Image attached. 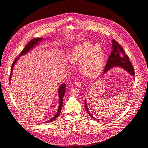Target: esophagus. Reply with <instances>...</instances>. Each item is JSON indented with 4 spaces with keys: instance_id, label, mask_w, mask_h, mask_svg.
Segmentation results:
<instances>
[{
    "instance_id": "obj_1",
    "label": "esophagus",
    "mask_w": 148,
    "mask_h": 148,
    "mask_svg": "<svg viewBox=\"0 0 148 148\" xmlns=\"http://www.w3.org/2000/svg\"><path fill=\"white\" fill-rule=\"evenodd\" d=\"M75 84L76 86H77L78 87H80L82 86V83L80 82H75Z\"/></svg>"
}]
</instances>
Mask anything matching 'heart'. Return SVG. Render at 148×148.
<instances>
[{"label": "heart", "mask_w": 148, "mask_h": 148, "mask_svg": "<svg viewBox=\"0 0 148 148\" xmlns=\"http://www.w3.org/2000/svg\"><path fill=\"white\" fill-rule=\"evenodd\" d=\"M68 58L72 64L79 63V69L83 75L92 77L102 69L105 56L100 45L83 42L71 50Z\"/></svg>", "instance_id": "1"}]
</instances>
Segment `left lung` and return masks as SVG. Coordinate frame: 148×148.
<instances>
[{"label": "left lung", "mask_w": 148, "mask_h": 148, "mask_svg": "<svg viewBox=\"0 0 148 148\" xmlns=\"http://www.w3.org/2000/svg\"><path fill=\"white\" fill-rule=\"evenodd\" d=\"M113 42V51L111 53V54L108 58V62L106 65V68L104 69V73H106L107 71L110 69L113 66H119L122 68L124 69L133 77L135 75V71L134 67L132 65V63L129 61V57L125 53V51L123 48L119 44V43L115 41L114 39L112 40ZM85 107L89 115H90L92 118L96 120V119L93 117L89 113L88 109L86 106V100H85Z\"/></svg>", "instance_id": "1"}]
</instances>
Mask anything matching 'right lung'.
I'll return each instance as SVG.
<instances>
[{"label": "right lung", "instance_id": "add662e5", "mask_svg": "<svg viewBox=\"0 0 148 148\" xmlns=\"http://www.w3.org/2000/svg\"><path fill=\"white\" fill-rule=\"evenodd\" d=\"M42 38H34L32 40H31L27 44V45L25 47V48L23 49V50L21 51L20 53L19 56H23L25 54H26L27 53H28L29 51L31 49H32L34 46L37 44L39 42H40L42 40ZM19 57H17L15 58V59L14 60L13 63L12 64V68H11V71H10V77H9V80H10L11 78V75H12V71H13V68L14 67V64L16 63V62L17 61V60L19 59ZM65 87H66V84H63L61 85L59 89V108H58V110L56 112V114L54 115V116L51 118V119L47 121V122H50V121H53L54 120L57 118V117L60 114V112L61 110L62 109V106H63V98L65 93ZM46 122V123H47Z\"/></svg>", "mask_w": 148, "mask_h": 148}]
</instances>
